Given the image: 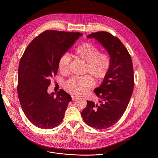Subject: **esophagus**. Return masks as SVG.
<instances>
[{"label":"esophagus","mask_w":158,"mask_h":158,"mask_svg":"<svg viewBox=\"0 0 158 158\" xmlns=\"http://www.w3.org/2000/svg\"><path fill=\"white\" fill-rule=\"evenodd\" d=\"M79 98V97H78L77 96H76V95H72V98L73 101L76 100V99H77V98Z\"/></svg>","instance_id":"1"}]
</instances>
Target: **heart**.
<instances>
[{"label":"heart","instance_id":"b5f03b06","mask_svg":"<svg viewBox=\"0 0 158 158\" xmlns=\"http://www.w3.org/2000/svg\"><path fill=\"white\" fill-rule=\"evenodd\" d=\"M99 52L100 51L96 46L92 44L85 42L75 48L73 55L85 63L84 67L85 73H89L97 79L101 80L106 76L110 70L111 60L107 54ZM70 61V57L68 54H64L60 57L58 69L61 73L68 72ZM94 84V80L89 76H74L64 82V88L72 94L81 95L88 92Z\"/></svg>","mask_w":158,"mask_h":158}]
</instances>
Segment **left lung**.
<instances>
[{
  "label": "left lung",
  "instance_id": "left-lung-1",
  "mask_svg": "<svg viewBox=\"0 0 158 158\" xmlns=\"http://www.w3.org/2000/svg\"><path fill=\"white\" fill-rule=\"evenodd\" d=\"M87 38H95L104 47L111 66L101 86L94 89L101 100L98 104L87 101L81 116L89 126L104 129L117 123L127 108L134 88L133 66L129 52L117 37L100 31Z\"/></svg>",
  "mask_w": 158,
  "mask_h": 158
}]
</instances>
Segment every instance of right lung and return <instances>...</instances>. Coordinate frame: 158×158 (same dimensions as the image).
I'll use <instances>...</instances> for the list:
<instances>
[{"mask_svg": "<svg viewBox=\"0 0 158 158\" xmlns=\"http://www.w3.org/2000/svg\"><path fill=\"white\" fill-rule=\"evenodd\" d=\"M82 35L81 32L48 30L33 40L20 61L17 92L22 109L39 128L48 129L63 121L71 96L64 90L48 94L51 78L57 72L60 57Z\"/></svg>", "mask_w": 158, "mask_h": 158, "instance_id": "add662e5", "label": "right lung"}]
</instances>
